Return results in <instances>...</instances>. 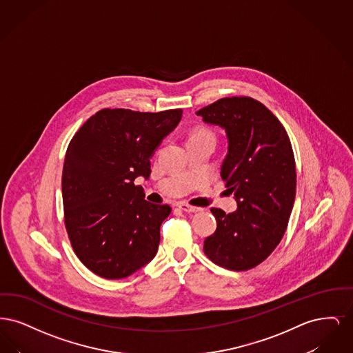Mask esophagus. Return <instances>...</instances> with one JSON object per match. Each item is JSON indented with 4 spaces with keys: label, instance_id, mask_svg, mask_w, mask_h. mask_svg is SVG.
I'll use <instances>...</instances> for the list:
<instances>
[{
    "label": "esophagus",
    "instance_id": "34e87169",
    "mask_svg": "<svg viewBox=\"0 0 353 353\" xmlns=\"http://www.w3.org/2000/svg\"><path fill=\"white\" fill-rule=\"evenodd\" d=\"M177 206H179L181 210L188 212V213H197V212L201 210V208L192 206V205H189V203H186V202H180V203H177Z\"/></svg>",
    "mask_w": 353,
    "mask_h": 353
}]
</instances>
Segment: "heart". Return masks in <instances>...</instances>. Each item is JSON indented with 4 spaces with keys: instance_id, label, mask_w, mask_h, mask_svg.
<instances>
[{
    "instance_id": "1",
    "label": "heart",
    "mask_w": 353,
    "mask_h": 353,
    "mask_svg": "<svg viewBox=\"0 0 353 353\" xmlns=\"http://www.w3.org/2000/svg\"><path fill=\"white\" fill-rule=\"evenodd\" d=\"M209 132L208 131H197V132H194V134L190 136V139H193V137H200V136H208Z\"/></svg>"
}]
</instances>
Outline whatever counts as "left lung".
<instances>
[{
  "label": "left lung",
  "mask_w": 353,
  "mask_h": 353,
  "mask_svg": "<svg viewBox=\"0 0 353 353\" xmlns=\"http://www.w3.org/2000/svg\"><path fill=\"white\" fill-rule=\"evenodd\" d=\"M196 114L226 132L221 177L238 205L229 214L210 209L217 229L203 252L221 268L252 269L279 245L291 216L296 193L291 141L269 108L249 97L222 98Z\"/></svg>",
  "instance_id": "left-lung-1"
}]
</instances>
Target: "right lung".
<instances>
[{
    "mask_svg": "<svg viewBox=\"0 0 353 353\" xmlns=\"http://www.w3.org/2000/svg\"><path fill=\"white\" fill-rule=\"evenodd\" d=\"M183 110L139 112L104 108L68 144L62 196L71 246L105 279L132 275L151 262L169 205L144 200L134 179L151 174V157L180 123Z\"/></svg>",
    "mask_w": 353,
    "mask_h": 353,
    "instance_id": "add662e5",
    "label": "right lung"
}]
</instances>
